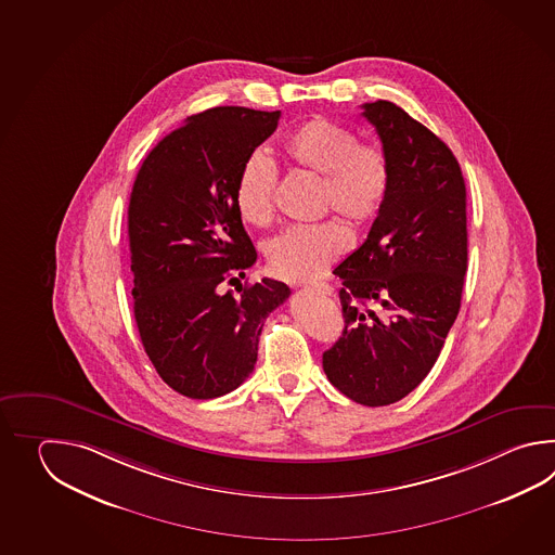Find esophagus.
Masks as SVG:
<instances>
[{
    "instance_id": "esophagus-1",
    "label": "esophagus",
    "mask_w": 555,
    "mask_h": 555,
    "mask_svg": "<svg viewBox=\"0 0 555 555\" xmlns=\"http://www.w3.org/2000/svg\"><path fill=\"white\" fill-rule=\"evenodd\" d=\"M306 292H311V294H318V295H331V285L330 283H309V285H306L304 287Z\"/></svg>"
}]
</instances>
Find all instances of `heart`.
Segmentation results:
<instances>
[{"label":"heart","instance_id":"1","mask_svg":"<svg viewBox=\"0 0 555 555\" xmlns=\"http://www.w3.org/2000/svg\"><path fill=\"white\" fill-rule=\"evenodd\" d=\"M287 163L321 177L319 210L339 214L351 228L377 218L390 189V165L377 144L359 142L353 130L330 118H311L283 142ZM278 170L266 154H249L236 180V208L256 228L272 224ZM349 248V234L339 222L292 225L266 244L273 275L299 282L318 278Z\"/></svg>","mask_w":555,"mask_h":555}]
</instances>
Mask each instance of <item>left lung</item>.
Masks as SVG:
<instances>
[{"label": "left lung", "mask_w": 555, "mask_h": 555, "mask_svg": "<svg viewBox=\"0 0 555 555\" xmlns=\"http://www.w3.org/2000/svg\"><path fill=\"white\" fill-rule=\"evenodd\" d=\"M390 189L363 246L335 268L345 330L323 353L335 389L365 406L401 401L437 363L468 268L466 184L433 130L389 101L363 105Z\"/></svg>", "instance_id": "8db88e82"}]
</instances>
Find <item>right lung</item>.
I'll return each mask as SVG.
<instances>
[{
	"label": "right lung",
	"mask_w": 555,
	"mask_h": 555,
	"mask_svg": "<svg viewBox=\"0 0 555 555\" xmlns=\"http://www.w3.org/2000/svg\"><path fill=\"white\" fill-rule=\"evenodd\" d=\"M280 115L216 106L190 117L144 158L130 192L142 347L166 385L189 399L222 397L249 377L263 321L292 294L270 278L222 292L258 258L234 194L244 160Z\"/></svg>",
	"instance_id": "obj_1"
}]
</instances>
